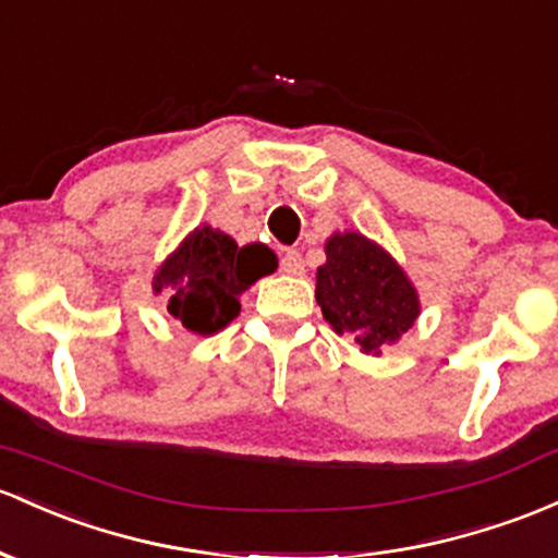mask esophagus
<instances>
[{
	"instance_id": "34e87169",
	"label": "esophagus",
	"mask_w": 558,
	"mask_h": 558,
	"mask_svg": "<svg viewBox=\"0 0 558 558\" xmlns=\"http://www.w3.org/2000/svg\"><path fill=\"white\" fill-rule=\"evenodd\" d=\"M280 269H283L286 275H304L302 254H299V251H293V248L286 251L283 259H280Z\"/></svg>"
}]
</instances>
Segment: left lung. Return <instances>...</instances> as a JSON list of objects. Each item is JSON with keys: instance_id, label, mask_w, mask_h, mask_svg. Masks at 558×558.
<instances>
[{"instance_id": "8db88e82", "label": "left lung", "mask_w": 558, "mask_h": 558, "mask_svg": "<svg viewBox=\"0 0 558 558\" xmlns=\"http://www.w3.org/2000/svg\"><path fill=\"white\" fill-rule=\"evenodd\" d=\"M315 299L339 336H352L360 352L381 357L415 326L421 299L400 262L363 232H333L326 265L317 267Z\"/></svg>"}]
</instances>
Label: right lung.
Returning <instances> with one entry per match:
<instances>
[{"mask_svg": "<svg viewBox=\"0 0 558 558\" xmlns=\"http://www.w3.org/2000/svg\"><path fill=\"white\" fill-rule=\"evenodd\" d=\"M278 256L265 243L238 246L211 225L190 230L153 275V291H167V310L190 333L211 336L241 312L243 291L272 275Z\"/></svg>", "mask_w": 558, "mask_h": 558, "instance_id": "add662e5", "label": "right lung"}]
</instances>
